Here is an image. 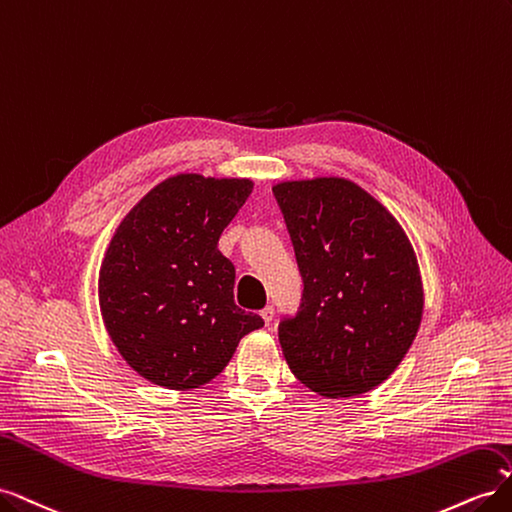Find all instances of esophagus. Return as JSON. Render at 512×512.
Returning <instances> with one entry per match:
<instances>
[{"mask_svg":"<svg viewBox=\"0 0 512 512\" xmlns=\"http://www.w3.org/2000/svg\"><path fill=\"white\" fill-rule=\"evenodd\" d=\"M260 316H262V320H265V324H271V322H273V307L267 305V307L260 312Z\"/></svg>","mask_w":512,"mask_h":512,"instance_id":"obj_1","label":"esophagus"}]
</instances>
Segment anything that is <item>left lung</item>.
I'll use <instances>...</instances> for the list:
<instances>
[{
    "mask_svg": "<svg viewBox=\"0 0 512 512\" xmlns=\"http://www.w3.org/2000/svg\"><path fill=\"white\" fill-rule=\"evenodd\" d=\"M303 275L299 314L280 324L284 359L322 397H359L404 361L423 318L406 230L346 177L273 185Z\"/></svg>",
    "mask_w": 512,
    "mask_h": 512,
    "instance_id": "left-lung-1",
    "label": "left lung"
}]
</instances>
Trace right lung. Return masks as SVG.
Masks as SVG:
<instances>
[{"mask_svg":"<svg viewBox=\"0 0 512 512\" xmlns=\"http://www.w3.org/2000/svg\"><path fill=\"white\" fill-rule=\"evenodd\" d=\"M254 190L245 177L179 173L128 211L98 275L104 327L145 380L192 391L222 374L265 320L235 305V265L218 250Z\"/></svg>","mask_w":512,"mask_h":512,"instance_id":"1","label":"right lung"}]
</instances>
